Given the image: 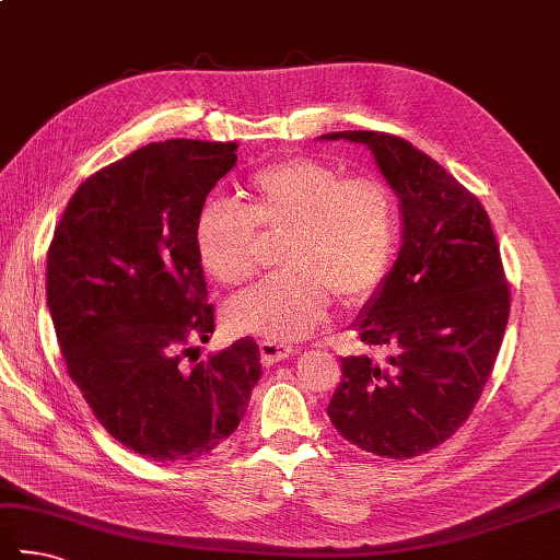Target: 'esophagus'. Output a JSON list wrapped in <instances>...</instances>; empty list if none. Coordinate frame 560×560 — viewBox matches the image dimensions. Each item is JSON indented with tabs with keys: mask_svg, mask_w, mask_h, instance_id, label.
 I'll return each mask as SVG.
<instances>
[{
	"mask_svg": "<svg viewBox=\"0 0 560 560\" xmlns=\"http://www.w3.org/2000/svg\"><path fill=\"white\" fill-rule=\"evenodd\" d=\"M259 352H261L264 364H277L281 360L291 358V354L296 352V348H293V345H287V342H279V340H261Z\"/></svg>",
	"mask_w": 560,
	"mask_h": 560,
	"instance_id": "34e87169",
	"label": "esophagus"
}]
</instances>
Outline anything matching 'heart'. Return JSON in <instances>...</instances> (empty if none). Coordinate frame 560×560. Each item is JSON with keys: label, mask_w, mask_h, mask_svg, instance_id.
I'll list each match as a JSON object with an SVG mask.
<instances>
[{"label": "heart", "mask_w": 560, "mask_h": 560, "mask_svg": "<svg viewBox=\"0 0 560 560\" xmlns=\"http://www.w3.org/2000/svg\"><path fill=\"white\" fill-rule=\"evenodd\" d=\"M247 206L212 198L192 240L210 279L245 287L267 261V240L287 242L281 277L228 303L230 328L267 340H301L320 328L332 296L370 301L389 279L399 249V206L377 176H345L338 166L291 156L254 171Z\"/></svg>", "instance_id": "heart-1"}]
</instances>
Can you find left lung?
<instances>
[{
	"mask_svg": "<svg viewBox=\"0 0 560 560\" xmlns=\"http://www.w3.org/2000/svg\"><path fill=\"white\" fill-rule=\"evenodd\" d=\"M325 139L368 144L404 212L399 257L354 323L384 358H342L328 416L345 441L404 460L470 419L502 348L510 281L482 202L439 161L386 131Z\"/></svg>",
	"mask_w": 560,
	"mask_h": 560,
	"instance_id": "obj_1",
	"label": "left lung"
}]
</instances>
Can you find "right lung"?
Instances as JSON below:
<instances>
[{"label": "right lung", "mask_w": 560, "mask_h": 560, "mask_svg": "<svg viewBox=\"0 0 560 560\" xmlns=\"http://www.w3.org/2000/svg\"><path fill=\"white\" fill-rule=\"evenodd\" d=\"M235 149L168 139L131 151L80 183L48 247L46 296L70 380L112 439L156 463L215 451L261 374L254 338L208 362L192 348L215 332L192 230Z\"/></svg>", "instance_id": "obj_1"}]
</instances>
